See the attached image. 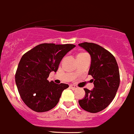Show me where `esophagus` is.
Returning <instances> with one entry per match:
<instances>
[{
  "label": "esophagus",
  "mask_w": 134,
  "mask_h": 134,
  "mask_svg": "<svg viewBox=\"0 0 134 134\" xmlns=\"http://www.w3.org/2000/svg\"><path fill=\"white\" fill-rule=\"evenodd\" d=\"M70 88H71V90H77V86H75V85H70Z\"/></svg>",
  "instance_id": "obj_1"
}]
</instances>
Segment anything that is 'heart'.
Here are the masks:
<instances>
[{
    "instance_id": "1",
    "label": "heart",
    "mask_w": 134,
    "mask_h": 134,
    "mask_svg": "<svg viewBox=\"0 0 134 134\" xmlns=\"http://www.w3.org/2000/svg\"><path fill=\"white\" fill-rule=\"evenodd\" d=\"M81 53H79V54H81Z\"/></svg>"
}]
</instances>
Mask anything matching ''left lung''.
Masks as SVG:
<instances>
[{"label":"left lung","instance_id":"left-lung-1","mask_svg":"<svg viewBox=\"0 0 134 134\" xmlns=\"http://www.w3.org/2000/svg\"><path fill=\"white\" fill-rule=\"evenodd\" d=\"M90 53L92 59L88 75L93 77L94 88L92 90L84 88L85 98L79 104L85 111L97 113L105 109L116 95L120 83L119 67L114 56L97 44H79Z\"/></svg>","mask_w":134,"mask_h":134}]
</instances>
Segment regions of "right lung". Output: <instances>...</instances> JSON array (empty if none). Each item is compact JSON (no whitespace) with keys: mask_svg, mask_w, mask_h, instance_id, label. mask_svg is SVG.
<instances>
[{"mask_svg":"<svg viewBox=\"0 0 134 134\" xmlns=\"http://www.w3.org/2000/svg\"><path fill=\"white\" fill-rule=\"evenodd\" d=\"M75 47L71 44L43 43L24 53L15 74V82L22 100L37 112H44L59 103L63 90L68 85L47 80L51 71H57L60 62Z\"/></svg>","mask_w":134,"mask_h":134,"instance_id":"1","label":"right lung"}]
</instances>
